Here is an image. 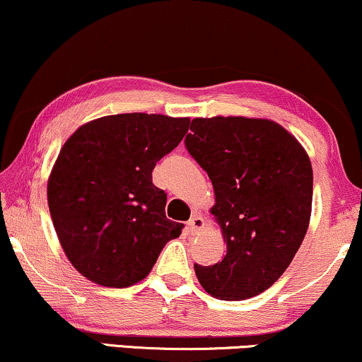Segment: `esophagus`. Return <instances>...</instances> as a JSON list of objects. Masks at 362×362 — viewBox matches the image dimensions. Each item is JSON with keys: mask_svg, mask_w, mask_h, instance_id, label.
<instances>
[{"mask_svg": "<svg viewBox=\"0 0 362 362\" xmlns=\"http://www.w3.org/2000/svg\"><path fill=\"white\" fill-rule=\"evenodd\" d=\"M187 227H189L190 234H199V232L204 228L202 215H200L199 212H194V215H192L190 221L187 222Z\"/></svg>", "mask_w": 362, "mask_h": 362, "instance_id": "34e87169", "label": "esophagus"}]
</instances>
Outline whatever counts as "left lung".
<instances>
[{"instance_id":"left-lung-1","label":"left lung","mask_w":362,"mask_h":362,"mask_svg":"<svg viewBox=\"0 0 362 362\" xmlns=\"http://www.w3.org/2000/svg\"><path fill=\"white\" fill-rule=\"evenodd\" d=\"M185 147L207 172L226 255L195 264L200 286L222 300L267 291L294 259L313 210V165L303 145L267 118H194Z\"/></svg>"}]
</instances>
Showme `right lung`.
Instances as JSON below:
<instances>
[{
	"instance_id": "obj_1",
	"label": "right lung",
	"mask_w": 362,
	"mask_h": 362,
	"mask_svg": "<svg viewBox=\"0 0 362 362\" xmlns=\"http://www.w3.org/2000/svg\"><path fill=\"white\" fill-rule=\"evenodd\" d=\"M190 118L120 113L81 125L48 177V207L73 267L105 287L144 281L184 223L168 221L167 194L152 184L160 158L180 144Z\"/></svg>"
}]
</instances>
